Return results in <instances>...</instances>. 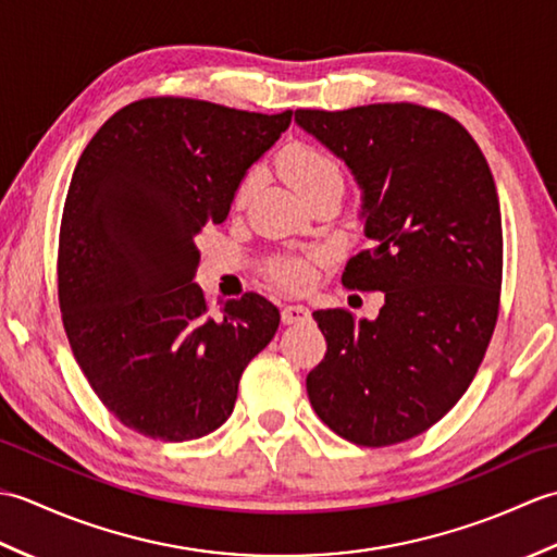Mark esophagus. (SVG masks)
<instances>
[{"instance_id":"1","label":"esophagus","mask_w":557,"mask_h":557,"mask_svg":"<svg viewBox=\"0 0 557 557\" xmlns=\"http://www.w3.org/2000/svg\"><path fill=\"white\" fill-rule=\"evenodd\" d=\"M306 321H311V311L306 306H285L282 309V323L285 325H297Z\"/></svg>"}]
</instances>
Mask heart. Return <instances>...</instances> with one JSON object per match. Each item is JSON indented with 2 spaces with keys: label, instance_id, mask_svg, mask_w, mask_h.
I'll use <instances>...</instances> for the list:
<instances>
[{
  "label": "heart",
  "instance_id": "1",
  "mask_svg": "<svg viewBox=\"0 0 557 557\" xmlns=\"http://www.w3.org/2000/svg\"><path fill=\"white\" fill-rule=\"evenodd\" d=\"M282 172L289 180V184L297 188L301 196L313 194L315 188H321L330 182H342V170L339 164L327 156L325 150L315 148L311 144H292L285 148L280 158ZM253 186V176H244L242 184L236 186V203H244L251 194ZM270 277L272 282H277L280 287H285L289 292H301L311 285L313 280V258H304V256H285L272 260L270 268Z\"/></svg>",
  "mask_w": 557,
  "mask_h": 557
}]
</instances>
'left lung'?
Returning <instances> with one entry per match:
<instances>
[{
	"label": "left lung",
	"instance_id": "1",
	"mask_svg": "<svg viewBox=\"0 0 557 557\" xmlns=\"http://www.w3.org/2000/svg\"><path fill=\"white\" fill-rule=\"evenodd\" d=\"M304 132L345 160L371 248L342 285L385 292L375 321L315 311L325 359L306 377L318 417L349 443L385 447L429 431L474 381L498 321L503 222L476 140L411 102L297 110Z\"/></svg>",
	"mask_w": 557,
	"mask_h": 557
}]
</instances>
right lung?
Here are the masks:
<instances>
[{
	"mask_svg": "<svg viewBox=\"0 0 557 557\" xmlns=\"http://www.w3.org/2000/svg\"><path fill=\"white\" fill-rule=\"evenodd\" d=\"M289 122L292 110L146 98L81 152L59 230V309L83 375L126 429L164 443L220 429L248 361L275 337L280 311L256 292L210 313L196 234L224 222Z\"/></svg>",
	"mask_w": 557,
	"mask_h": 557,
	"instance_id": "add662e5",
	"label": "right lung"
}]
</instances>
